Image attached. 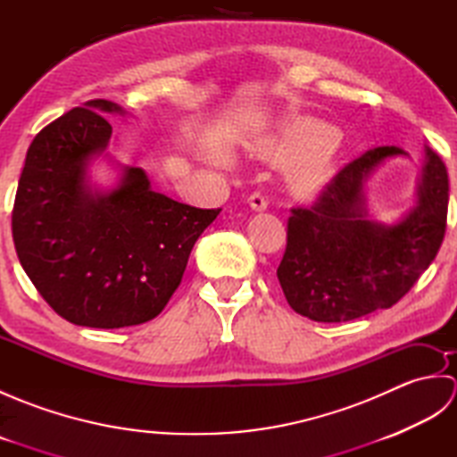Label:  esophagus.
Wrapping results in <instances>:
<instances>
[{
	"instance_id": "obj_1",
	"label": "esophagus",
	"mask_w": 457,
	"mask_h": 457,
	"mask_svg": "<svg viewBox=\"0 0 457 457\" xmlns=\"http://www.w3.org/2000/svg\"><path fill=\"white\" fill-rule=\"evenodd\" d=\"M247 202H249L251 210H255V212H265V210H267V198L263 196V194L253 192V194H251V196L247 198Z\"/></svg>"
}]
</instances>
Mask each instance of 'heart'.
Listing matches in <instances>:
<instances>
[{"instance_id": "heart-1", "label": "heart", "mask_w": 457, "mask_h": 457, "mask_svg": "<svg viewBox=\"0 0 457 457\" xmlns=\"http://www.w3.org/2000/svg\"><path fill=\"white\" fill-rule=\"evenodd\" d=\"M336 133L326 123L306 115L288 118L263 143L265 157L278 164H290V182L298 192L322 190L334 172ZM208 159L218 167H229L228 151L212 149Z\"/></svg>"}]
</instances>
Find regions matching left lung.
Listing matches in <instances>:
<instances>
[{
  "mask_svg": "<svg viewBox=\"0 0 457 457\" xmlns=\"http://www.w3.org/2000/svg\"><path fill=\"white\" fill-rule=\"evenodd\" d=\"M409 157L377 147L349 162L312 208H293L278 283L295 312L314 322H349L391 308L430 267L448 216V172L424 145L412 206L391 223L369 212L367 187L385 162Z\"/></svg>",
  "mask_w": 457,
  "mask_h": 457,
  "instance_id": "left-lung-1",
  "label": "left lung"
}]
</instances>
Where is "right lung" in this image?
Listing matches in <instances>:
<instances>
[{
	"mask_svg": "<svg viewBox=\"0 0 457 457\" xmlns=\"http://www.w3.org/2000/svg\"><path fill=\"white\" fill-rule=\"evenodd\" d=\"M108 113L128 112L92 100L37 135L12 218L17 257L38 295L68 322L104 329L157 316L220 213L154 192L139 167L115 162L113 187L92 182L94 161L113 162Z\"/></svg>",
	"mask_w": 457,
	"mask_h": 457,
	"instance_id": "obj_1",
	"label": "right lung"
}]
</instances>
